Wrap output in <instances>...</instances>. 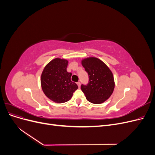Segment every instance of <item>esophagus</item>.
<instances>
[{
	"instance_id": "1",
	"label": "esophagus",
	"mask_w": 155,
	"mask_h": 155,
	"mask_svg": "<svg viewBox=\"0 0 155 155\" xmlns=\"http://www.w3.org/2000/svg\"><path fill=\"white\" fill-rule=\"evenodd\" d=\"M77 85H78L79 87H81V83H80V82H78V83H77Z\"/></svg>"
}]
</instances>
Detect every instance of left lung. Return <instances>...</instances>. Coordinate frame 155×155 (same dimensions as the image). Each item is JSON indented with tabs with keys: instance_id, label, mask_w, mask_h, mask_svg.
<instances>
[{
	"instance_id": "1",
	"label": "left lung",
	"mask_w": 155,
	"mask_h": 155,
	"mask_svg": "<svg viewBox=\"0 0 155 155\" xmlns=\"http://www.w3.org/2000/svg\"><path fill=\"white\" fill-rule=\"evenodd\" d=\"M81 64L89 76L88 85H82L81 87L86 99L94 104L105 102L110 97L115 87L110 69L101 59L95 57L83 59Z\"/></svg>"
}]
</instances>
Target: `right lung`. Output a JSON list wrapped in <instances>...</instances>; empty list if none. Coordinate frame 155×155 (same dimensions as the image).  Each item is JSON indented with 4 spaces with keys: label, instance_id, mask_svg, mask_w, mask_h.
I'll return each mask as SVG.
<instances>
[{
    "label": "right lung",
    "instance_id": "right-lung-1",
    "mask_svg": "<svg viewBox=\"0 0 155 155\" xmlns=\"http://www.w3.org/2000/svg\"><path fill=\"white\" fill-rule=\"evenodd\" d=\"M68 61L65 59L55 58L46 65L41 76V85L45 96L57 104L71 99L78 88L71 81L72 73L67 71Z\"/></svg>",
    "mask_w": 155,
    "mask_h": 155
}]
</instances>
